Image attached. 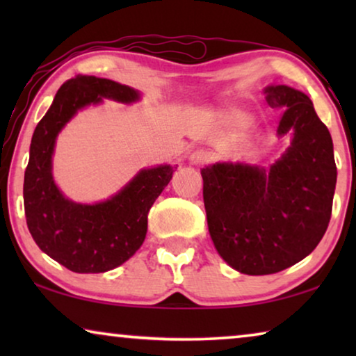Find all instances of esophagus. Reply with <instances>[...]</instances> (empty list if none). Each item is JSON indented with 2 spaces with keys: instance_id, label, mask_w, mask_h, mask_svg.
<instances>
[{
  "instance_id": "obj_1",
  "label": "esophagus",
  "mask_w": 356,
  "mask_h": 356,
  "mask_svg": "<svg viewBox=\"0 0 356 356\" xmlns=\"http://www.w3.org/2000/svg\"><path fill=\"white\" fill-rule=\"evenodd\" d=\"M209 162V154L204 152V150H194V152L189 154V163L191 165H204Z\"/></svg>"
}]
</instances>
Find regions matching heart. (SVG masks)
Instances as JSON below:
<instances>
[{
    "mask_svg": "<svg viewBox=\"0 0 356 356\" xmlns=\"http://www.w3.org/2000/svg\"><path fill=\"white\" fill-rule=\"evenodd\" d=\"M230 120L235 121V123H243L245 121V115L240 113V111H233V113H230Z\"/></svg>",
    "mask_w": 356,
    "mask_h": 356,
    "instance_id": "heart-1",
    "label": "heart"
}]
</instances>
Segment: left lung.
<instances>
[{
  "mask_svg": "<svg viewBox=\"0 0 356 356\" xmlns=\"http://www.w3.org/2000/svg\"><path fill=\"white\" fill-rule=\"evenodd\" d=\"M291 134L269 168L217 162L201 170L209 233L222 259L248 275L275 274L305 259L327 230L337 183L330 133L313 102L289 86L264 89Z\"/></svg>",
  "mask_w": 356,
  "mask_h": 356,
  "instance_id": "1",
  "label": "left lung"
}]
</instances>
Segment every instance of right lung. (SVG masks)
I'll return each instance as SVG.
<instances>
[{"label": "right lung", "instance_id": "1", "mask_svg": "<svg viewBox=\"0 0 356 356\" xmlns=\"http://www.w3.org/2000/svg\"><path fill=\"white\" fill-rule=\"evenodd\" d=\"M111 99L139 100L133 87L95 76H76L58 89L33 131L24 175V209L29 232L40 250L77 274H99L129 259L144 243L147 213L177 167L144 168L115 196L77 204L63 196L51 175L56 136L87 105Z\"/></svg>", "mask_w": 356, "mask_h": 356}]
</instances>
